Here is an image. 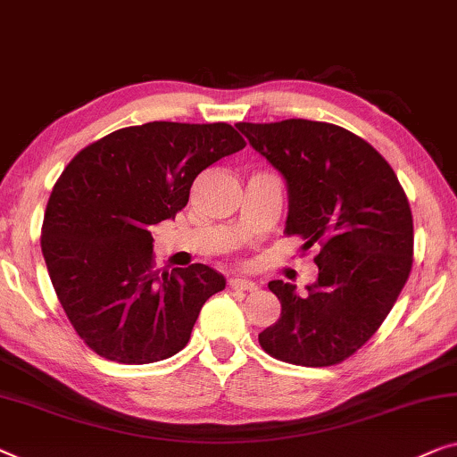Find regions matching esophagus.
<instances>
[{
	"label": "esophagus",
	"mask_w": 457,
	"mask_h": 457,
	"mask_svg": "<svg viewBox=\"0 0 457 457\" xmlns=\"http://www.w3.org/2000/svg\"><path fill=\"white\" fill-rule=\"evenodd\" d=\"M228 284H230V288H235V290H255L257 288V284L253 280H249V278H243V276H233L228 280Z\"/></svg>",
	"instance_id": "1"
}]
</instances>
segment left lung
I'll use <instances>...</instances> for the list:
<instances>
[{"mask_svg":"<svg viewBox=\"0 0 457 457\" xmlns=\"http://www.w3.org/2000/svg\"><path fill=\"white\" fill-rule=\"evenodd\" d=\"M251 148L282 175L284 233L320 245L317 280H272L282 313L260 334L268 354L303 367H329L379 329L412 268V212L404 189L371 144L334 123L287 119L237 123Z\"/></svg>","mask_w":457,"mask_h":457,"instance_id":"8db88e82","label":"left lung"}]
</instances>
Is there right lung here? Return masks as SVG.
Returning a JSON list of instances; mask_svg holds the SVG:
<instances>
[{
  "instance_id": "add662e5",
  "label": "right lung",
  "mask_w": 457,
  "mask_h": 457,
  "mask_svg": "<svg viewBox=\"0 0 457 457\" xmlns=\"http://www.w3.org/2000/svg\"><path fill=\"white\" fill-rule=\"evenodd\" d=\"M243 148L228 123L152 121L71 158L45 210L41 249L65 315L96 354L146 365L189 342L227 280L204 263L156 272L150 227L187 206L204 169Z\"/></svg>"
}]
</instances>
